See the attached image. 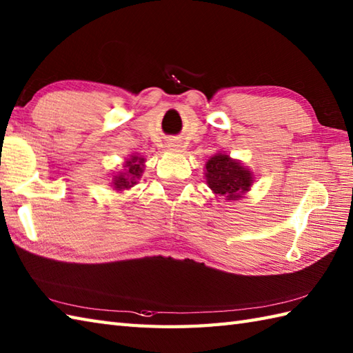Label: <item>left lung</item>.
I'll return each instance as SVG.
<instances>
[{
    "mask_svg": "<svg viewBox=\"0 0 353 353\" xmlns=\"http://www.w3.org/2000/svg\"><path fill=\"white\" fill-rule=\"evenodd\" d=\"M206 182L215 194L226 200H238L250 190L252 172L226 153H216L206 162Z\"/></svg>",
    "mask_w": 353,
    "mask_h": 353,
    "instance_id": "left-lung-1",
    "label": "left lung"
}]
</instances>
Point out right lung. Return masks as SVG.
Returning <instances> with one entry per match:
<instances>
[{
  "label": "right lung",
  "mask_w": 353,
  "mask_h": 353,
  "mask_svg": "<svg viewBox=\"0 0 353 353\" xmlns=\"http://www.w3.org/2000/svg\"><path fill=\"white\" fill-rule=\"evenodd\" d=\"M144 157H139L137 154H132L129 159L124 163V170L119 171L117 176L112 179V186H114L115 191H124L130 190L132 186L138 183L139 177L144 172Z\"/></svg>",
  "instance_id": "obj_1"
}]
</instances>
